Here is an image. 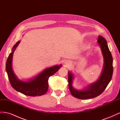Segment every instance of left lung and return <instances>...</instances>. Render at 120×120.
<instances>
[{"label": "left lung", "mask_w": 120, "mask_h": 120, "mask_svg": "<svg viewBox=\"0 0 120 120\" xmlns=\"http://www.w3.org/2000/svg\"><path fill=\"white\" fill-rule=\"evenodd\" d=\"M104 58V67L102 73L99 79L95 83L90 85L86 89L78 90L72 86L73 76L71 72H68V81L69 89L71 95L79 99H89L100 95L110 82L113 72L112 57L109 49L106 40L101 36H99L98 40Z\"/></svg>", "instance_id": "8db88e82"}]
</instances>
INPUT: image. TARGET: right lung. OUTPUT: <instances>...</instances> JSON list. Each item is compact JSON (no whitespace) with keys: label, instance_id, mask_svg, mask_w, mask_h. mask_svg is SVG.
Wrapping results in <instances>:
<instances>
[{"label":"right lung","instance_id":"obj_1","mask_svg":"<svg viewBox=\"0 0 120 120\" xmlns=\"http://www.w3.org/2000/svg\"><path fill=\"white\" fill-rule=\"evenodd\" d=\"M20 41L16 43L12 48V52L9 54L6 64V70L10 83L17 92L28 96H40L45 94L49 89V79L59 70L61 65L46 68L37 77L28 82L19 80L14 75L12 68V60L14 52Z\"/></svg>","mask_w":120,"mask_h":120}]
</instances>
